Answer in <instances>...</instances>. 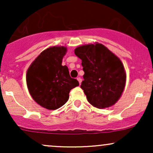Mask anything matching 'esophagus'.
<instances>
[{
    "mask_svg": "<svg viewBox=\"0 0 153 153\" xmlns=\"http://www.w3.org/2000/svg\"><path fill=\"white\" fill-rule=\"evenodd\" d=\"M77 80H78L79 84H80V83H81V82H82V79L80 78H77Z\"/></svg>",
    "mask_w": 153,
    "mask_h": 153,
    "instance_id": "obj_1",
    "label": "esophagus"
}]
</instances>
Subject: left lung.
Instances as JSON below:
<instances>
[{
	"mask_svg": "<svg viewBox=\"0 0 153 153\" xmlns=\"http://www.w3.org/2000/svg\"><path fill=\"white\" fill-rule=\"evenodd\" d=\"M75 54L82 60L84 80L80 88L88 101L98 108L115 104L126 83V73L119 57L99 43L77 47Z\"/></svg>",
	"mask_w": 153,
	"mask_h": 153,
	"instance_id": "8db88e82",
	"label": "left lung"
}]
</instances>
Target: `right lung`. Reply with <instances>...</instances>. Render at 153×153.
Segmentation results:
<instances>
[{
  "label": "right lung",
  "instance_id": "right-lung-1",
  "mask_svg": "<svg viewBox=\"0 0 153 153\" xmlns=\"http://www.w3.org/2000/svg\"><path fill=\"white\" fill-rule=\"evenodd\" d=\"M67 48L54 46L46 49L31 64L26 73V84L32 99L49 110L60 108L68 101L69 93L78 86L70 76L66 65H62Z\"/></svg>",
  "mask_w": 153,
  "mask_h": 153
}]
</instances>
